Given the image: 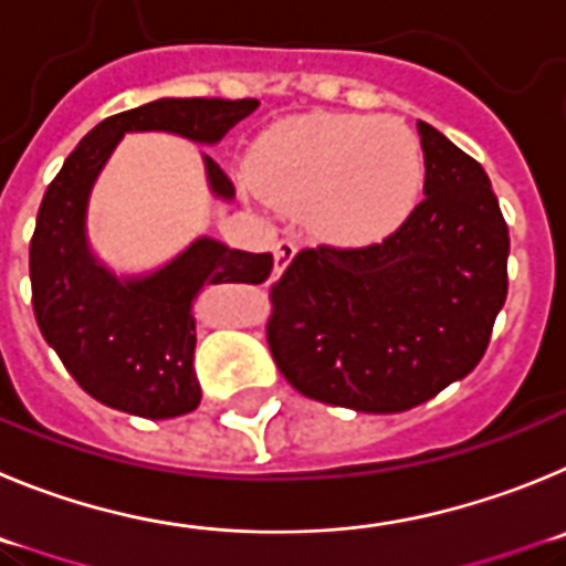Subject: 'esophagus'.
<instances>
[{
    "label": "esophagus",
    "mask_w": 566,
    "mask_h": 566,
    "mask_svg": "<svg viewBox=\"0 0 566 566\" xmlns=\"http://www.w3.org/2000/svg\"><path fill=\"white\" fill-rule=\"evenodd\" d=\"M293 256H295V245L290 242V239L276 242V245H273V259H276V264H273V273H276V276H282L284 268L293 262Z\"/></svg>",
    "instance_id": "34e87169"
}]
</instances>
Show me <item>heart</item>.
Listing matches in <instances>:
<instances>
[{
    "label": "heart",
    "mask_w": 566,
    "mask_h": 566,
    "mask_svg": "<svg viewBox=\"0 0 566 566\" xmlns=\"http://www.w3.org/2000/svg\"><path fill=\"white\" fill-rule=\"evenodd\" d=\"M251 182L268 202L304 211L318 239L340 248L384 242L415 211L422 149L384 115H313L276 124L251 151Z\"/></svg>",
    "instance_id": "1"
}]
</instances>
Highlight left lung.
Segmentation results:
<instances>
[{
    "instance_id": "8db88e82",
    "label": "left lung",
    "mask_w": 566,
    "mask_h": 566,
    "mask_svg": "<svg viewBox=\"0 0 566 566\" xmlns=\"http://www.w3.org/2000/svg\"><path fill=\"white\" fill-rule=\"evenodd\" d=\"M422 202L380 245L310 248L273 284L268 344L318 403L397 415L462 380L507 295V237L491 180L442 132L417 124Z\"/></svg>"
}]
</instances>
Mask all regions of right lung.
Returning <instances> with one entry per match:
<instances>
[{"label":"right lung","instance_id":"right-lung-1","mask_svg":"<svg viewBox=\"0 0 566 566\" xmlns=\"http://www.w3.org/2000/svg\"><path fill=\"white\" fill-rule=\"evenodd\" d=\"M256 106V98H157L112 115L75 146L44 191L30 239L35 324L98 403L149 420L195 411L202 397L195 375L197 295L206 284L264 282L273 256L197 237L155 271L115 276L86 239L95 180L129 132H169L217 146ZM202 163L211 195L231 202L233 182L220 163L208 155Z\"/></svg>","mask_w":566,"mask_h":566}]
</instances>
